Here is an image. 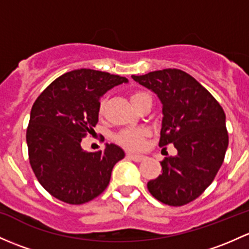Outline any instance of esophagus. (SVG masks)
Instances as JSON below:
<instances>
[{"label":"esophagus","instance_id":"34e87169","mask_svg":"<svg viewBox=\"0 0 249 249\" xmlns=\"http://www.w3.org/2000/svg\"><path fill=\"white\" fill-rule=\"evenodd\" d=\"M126 156H127V159L132 160V161H135V162H142L143 160H145V156L140 155V154H131V153H129Z\"/></svg>","mask_w":249,"mask_h":249}]
</instances>
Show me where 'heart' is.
Wrapping results in <instances>:
<instances>
[{"instance_id": "heart-1", "label": "heart", "mask_w": 249, "mask_h": 249, "mask_svg": "<svg viewBox=\"0 0 249 249\" xmlns=\"http://www.w3.org/2000/svg\"><path fill=\"white\" fill-rule=\"evenodd\" d=\"M145 99H150V95L149 94L144 93V91H136L131 95V103L133 107L137 106L138 104L142 103ZM105 107H106V99H103V100L99 103V113L103 114L105 111ZM146 136L145 130H123L116 136V141L119 144L127 149H132V150H137V149H141L143 145H144V140Z\"/></svg>"}]
</instances>
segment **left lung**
Here are the masks:
<instances>
[{"label": "left lung", "instance_id": "left-lung-1", "mask_svg": "<svg viewBox=\"0 0 249 249\" xmlns=\"http://www.w3.org/2000/svg\"><path fill=\"white\" fill-rule=\"evenodd\" d=\"M132 78L162 104L160 146L178 154L161 162L162 174L148 182L153 197L181 206L199 197L213 181L228 148L226 114L221 105L187 72L163 69Z\"/></svg>", "mask_w": 249, "mask_h": 249}]
</instances>
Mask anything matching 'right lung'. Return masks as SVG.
Instances as JSON below:
<instances>
[{"mask_svg": "<svg viewBox=\"0 0 249 249\" xmlns=\"http://www.w3.org/2000/svg\"><path fill=\"white\" fill-rule=\"evenodd\" d=\"M127 82L98 70H72L56 78L33 104L26 132L28 158L38 181L54 198L78 205L108 186L124 150L106 143L105 150L87 153L81 142L94 132L101 96Z\"/></svg>", "mask_w": 249, "mask_h": 249, "instance_id": "add662e5", "label": "right lung"}]
</instances>
